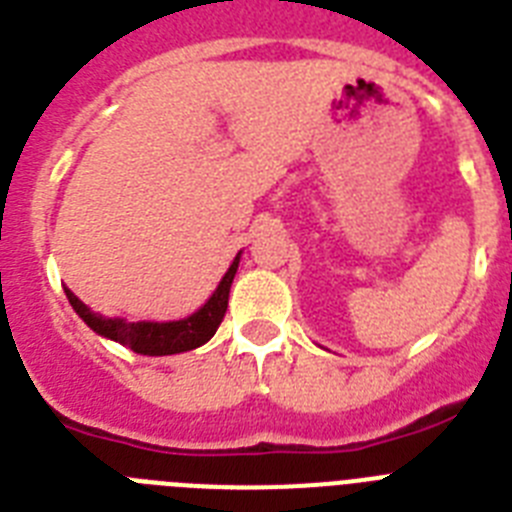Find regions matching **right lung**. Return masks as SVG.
I'll return each instance as SVG.
<instances>
[{"label":"right lung","mask_w":512,"mask_h":512,"mask_svg":"<svg viewBox=\"0 0 512 512\" xmlns=\"http://www.w3.org/2000/svg\"><path fill=\"white\" fill-rule=\"evenodd\" d=\"M240 253L225 272L222 282L217 290L212 292V298L202 305V308L191 313L189 318L181 321H124V318H106L87 308L69 287H64L69 303L77 310V316L95 331V334L113 339V342L124 344V347L134 349L137 355H150V357H163V355H178V352H189V349L202 347L214 336V331L220 329L222 318L227 310V298H230V285L238 272Z\"/></svg>","instance_id":"1"}]
</instances>
